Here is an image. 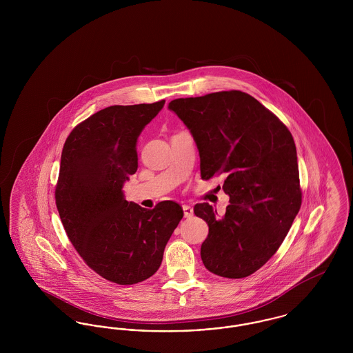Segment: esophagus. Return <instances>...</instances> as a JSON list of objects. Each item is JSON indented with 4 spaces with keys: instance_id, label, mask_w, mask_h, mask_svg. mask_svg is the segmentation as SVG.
I'll return each mask as SVG.
<instances>
[{
    "instance_id": "esophagus-1",
    "label": "esophagus",
    "mask_w": 353,
    "mask_h": 353,
    "mask_svg": "<svg viewBox=\"0 0 353 353\" xmlns=\"http://www.w3.org/2000/svg\"><path fill=\"white\" fill-rule=\"evenodd\" d=\"M183 210H184L185 219H190L193 216V208L189 205H183Z\"/></svg>"
}]
</instances>
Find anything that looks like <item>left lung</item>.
Here are the masks:
<instances>
[{"label":"left lung","mask_w":353,"mask_h":353,"mask_svg":"<svg viewBox=\"0 0 353 353\" xmlns=\"http://www.w3.org/2000/svg\"><path fill=\"white\" fill-rule=\"evenodd\" d=\"M168 108L196 141L202 180L223 176L222 189L230 197L222 217L208 202L194 206L209 226L202 262L223 278L249 276L279 249L301 209L292 134L242 91L180 98Z\"/></svg>","instance_id":"1"}]
</instances>
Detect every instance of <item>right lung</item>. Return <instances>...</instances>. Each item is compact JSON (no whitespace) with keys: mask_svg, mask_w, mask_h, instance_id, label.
Listing matches in <instances>:
<instances>
[{"mask_svg":"<svg viewBox=\"0 0 353 353\" xmlns=\"http://www.w3.org/2000/svg\"><path fill=\"white\" fill-rule=\"evenodd\" d=\"M164 104L101 110L71 131L61 156L55 202L68 239L88 268L118 285L143 282L159 270L184 216L176 202L148 210L123 193L137 170V137Z\"/></svg>","mask_w":353,"mask_h":353,"instance_id":"obj_1","label":"right lung"}]
</instances>
